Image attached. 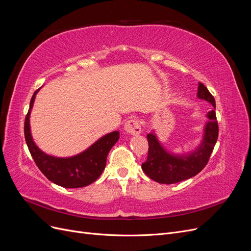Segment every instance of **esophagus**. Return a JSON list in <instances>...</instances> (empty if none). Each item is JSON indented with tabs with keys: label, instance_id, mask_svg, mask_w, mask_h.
<instances>
[{
	"label": "esophagus",
	"instance_id": "1",
	"mask_svg": "<svg viewBox=\"0 0 251 251\" xmlns=\"http://www.w3.org/2000/svg\"><path fill=\"white\" fill-rule=\"evenodd\" d=\"M125 131L131 135H138L141 133V124L138 119H130L125 125Z\"/></svg>",
	"mask_w": 251,
	"mask_h": 251
}]
</instances>
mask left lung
I'll return each mask as SVG.
<instances>
[{
	"label": "left lung",
	"instance_id": "1",
	"mask_svg": "<svg viewBox=\"0 0 251 251\" xmlns=\"http://www.w3.org/2000/svg\"><path fill=\"white\" fill-rule=\"evenodd\" d=\"M197 96L212 105L207 113L209 119L204 126L203 139L197 149L186 154H173L163 148L154 131L148 134L149 155L147 161L142 163V171L158 183L174 184L184 181L199 174L207 164L209 157L218 139L219 126L216 117V101L207 88L199 82Z\"/></svg>",
	"mask_w": 251,
	"mask_h": 251
}]
</instances>
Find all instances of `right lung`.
Here are the masks:
<instances>
[{
  "label": "right lung",
  "instance_id": "1",
  "mask_svg": "<svg viewBox=\"0 0 251 251\" xmlns=\"http://www.w3.org/2000/svg\"><path fill=\"white\" fill-rule=\"evenodd\" d=\"M41 89V88H40ZM37 89L31 100L25 118V139L35 164L40 171L53 183L66 188H78L90 185L100 176L105 168L107 157L112 147L119 139V132L114 131L95 141L81 153L71 157H54L41 151L30 131V113H31Z\"/></svg>",
  "mask_w": 251,
  "mask_h": 251
}]
</instances>
